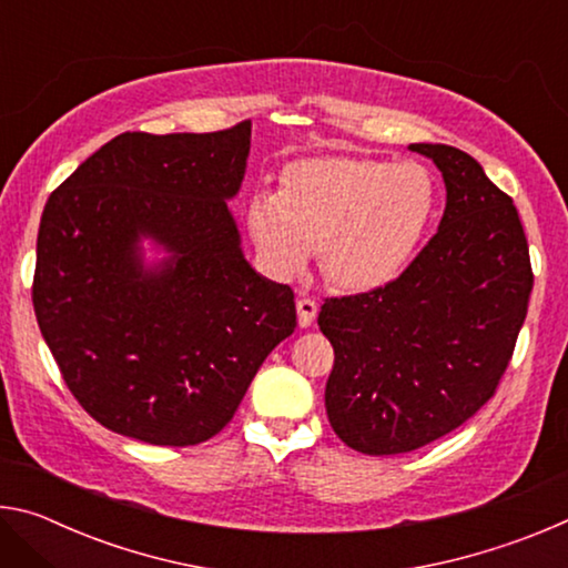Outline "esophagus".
I'll return each mask as SVG.
<instances>
[{"label":"esophagus","mask_w":568,"mask_h":568,"mask_svg":"<svg viewBox=\"0 0 568 568\" xmlns=\"http://www.w3.org/2000/svg\"><path fill=\"white\" fill-rule=\"evenodd\" d=\"M297 323H301V328H307V325H313L315 318H318V303L313 301V297H297Z\"/></svg>","instance_id":"34e87169"}]
</instances>
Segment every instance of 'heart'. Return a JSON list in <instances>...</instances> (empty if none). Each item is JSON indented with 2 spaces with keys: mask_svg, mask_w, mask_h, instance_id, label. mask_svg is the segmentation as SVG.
Listing matches in <instances>:
<instances>
[{
  "mask_svg": "<svg viewBox=\"0 0 568 568\" xmlns=\"http://www.w3.org/2000/svg\"><path fill=\"white\" fill-rule=\"evenodd\" d=\"M434 210V180L416 162L311 158L283 172L277 192L250 197L247 230L277 275H297L321 247L335 287L368 293L406 271Z\"/></svg>",
  "mask_w": 568,
  "mask_h": 568,
  "instance_id": "1",
  "label": "heart"
}]
</instances>
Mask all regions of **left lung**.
Segmentation results:
<instances>
[{
  "mask_svg": "<svg viewBox=\"0 0 568 568\" xmlns=\"http://www.w3.org/2000/svg\"><path fill=\"white\" fill-rule=\"evenodd\" d=\"M446 182L438 233L396 281L325 297L335 363L325 410L345 446L408 454L450 434L494 396L534 287L514 200L450 145L416 142Z\"/></svg>",
  "mask_w": 568,
  "mask_h": 568,
  "instance_id": "8db88e82",
  "label": "left lung"
}]
</instances>
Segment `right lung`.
<instances>
[{"label":"right lung","instance_id":"add662e5","mask_svg":"<svg viewBox=\"0 0 568 568\" xmlns=\"http://www.w3.org/2000/svg\"><path fill=\"white\" fill-rule=\"evenodd\" d=\"M250 120L217 132H124L47 200L32 303L90 416L155 446L223 430L295 331V295L245 261L225 200L245 178ZM152 236L171 257L141 263Z\"/></svg>","mask_w":568,"mask_h":568}]
</instances>
